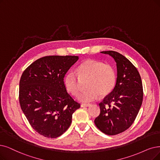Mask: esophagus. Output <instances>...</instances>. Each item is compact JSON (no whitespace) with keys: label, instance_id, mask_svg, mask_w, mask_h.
I'll list each match as a JSON object with an SVG mask.
<instances>
[{"label":"esophagus","instance_id":"obj_1","mask_svg":"<svg viewBox=\"0 0 160 160\" xmlns=\"http://www.w3.org/2000/svg\"><path fill=\"white\" fill-rule=\"evenodd\" d=\"M91 105V104H81V107H89Z\"/></svg>","mask_w":160,"mask_h":160}]
</instances>
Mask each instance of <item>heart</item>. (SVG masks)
I'll return each instance as SVG.
<instances>
[{"mask_svg":"<svg viewBox=\"0 0 160 160\" xmlns=\"http://www.w3.org/2000/svg\"><path fill=\"white\" fill-rule=\"evenodd\" d=\"M78 74L81 79H88L85 90L78 95V100L89 102L97 99L100 94L106 96L110 93L116 83V73L113 67L100 61L87 59L78 66ZM63 84L67 91L77 95L79 91V80L75 72L70 71L65 76Z\"/></svg>","mask_w":160,"mask_h":160,"instance_id":"b5f03b06","label":"heart"}]
</instances>
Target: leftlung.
Listing matches in <instances>:
<instances>
[{
	"label": "left lung",
	"mask_w": 160,
	"mask_h": 160,
	"mask_svg": "<svg viewBox=\"0 0 160 160\" xmlns=\"http://www.w3.org/2000/svg\"><path fill=\"white\" fill-rule=\"evenodd\" d=\"M116 63L117 78L112 91L99 104L100 113L94 120L97 128L108 135H116L131 127L142 103L141 78L137 68L122 54L103 51Z\"/></svg>",
	"instance_id": "left-lung-1"
}]
</instances>
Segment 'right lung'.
<instances>
[{
    "label": "right lung",
    "mask_w": 160,
    "mask_h": 160,
    "mask_svg": "<svg viewBox=\"0 0 160 160\" xmlns=\"http://www.w3.org/2000/svg\"><path fill=\"white\" fill-rule=\"evenodd\" d=\"M78 56H48L38 59L25 70L20 81L19 100L29 123L48 138L62 135L80 108L63 84V78Z\"/></svg>",
    "instance_id": "obj_1"
}]
</instances>
